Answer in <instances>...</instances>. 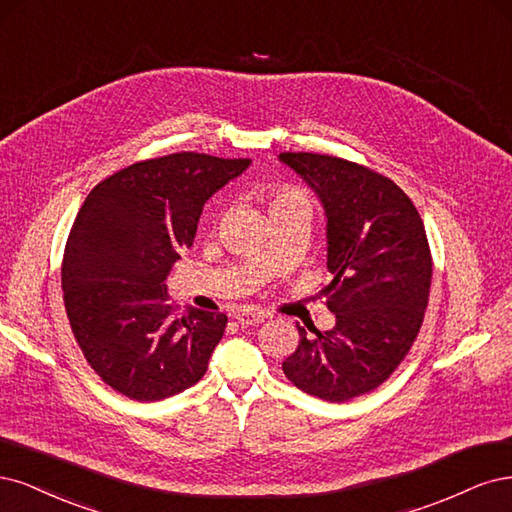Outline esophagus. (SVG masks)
Returning <instances> with one entry per match:
<instances>
[{
	"label": "esophagus",
	"mask_w": 512,
	"mask_h": 512,
	"mask_svg": "<svg viewBox=\"0 0 512 512\" xmlns=\"http://www.w3.org/2000/svg\"><path fill=\"white\" fill-rule=\"evenodd\" d=\"M268 319V312L263 310H253V308H242L236 312V321L244 327V325H257L261 321Z\"/></svg>",
	"instance_id": "34e87169"
}]
</instances>
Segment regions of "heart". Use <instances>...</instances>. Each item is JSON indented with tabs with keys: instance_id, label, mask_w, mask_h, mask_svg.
I'll return each instance as SVG.
<instances>
[{
	"instance_id": "b5f03b06",
	"label": "heart",
	"mask_w": 512,
	"mask_h": 512,
	"mask_svg": "<svg viewBox=\"0 0 512 512\" xmlns=\"http://www.w3.org/2000/svg\"><path fill=\"white\" fill-rule=\"evenodd\" d=\"M291 202H300V204L310 206L308 195H306L304 191H300V189H293V187H283V189H280V191L276 193V197H274L272 206H278V204H291Z\"/></svg>"
}]
</instances>
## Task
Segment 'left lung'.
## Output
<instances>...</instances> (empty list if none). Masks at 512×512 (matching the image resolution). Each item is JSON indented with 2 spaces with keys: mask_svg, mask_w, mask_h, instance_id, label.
<instances>
[{
  "mask_svg": "<svg viewBox=\"0 0 512 512\" xmlns=\"http://www.w3.org/2000/svg\"><path fill=\"white\" fill-rule=\"evenodd\" d=\"M315 191L325 212L329 332L298 325L285 361L289 381L327 402H346L385 383L415 342L430 298L432 255L410 197L359 163L315 153H280Z\"/></svg>",
  "mask_w": 512,
  "mask_h": 512,
  "instance_id": "8db88e82",
  "label": "left lung"
}]
</instances>
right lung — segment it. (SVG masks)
<instances>
[{
    "mask_svg": "<svg viewBox=\"0 0 512 512\" xmlns=\"http://www.w3.org/2000/svg\"><path fill=\"white\" fill-rule=\"evenodd\" d=\"M249 166L202 153L140 161L102 180L78 210L61 266L65 312L114 391L157 402L204 376L227 317L191 306L174 317L166 280L204 204Z\"/></svg>",
    "mask_w": 512,
    "mask_h": 512,
    "instance_id": "add662e5",
    "label": "right lung"
}]
</instances>
